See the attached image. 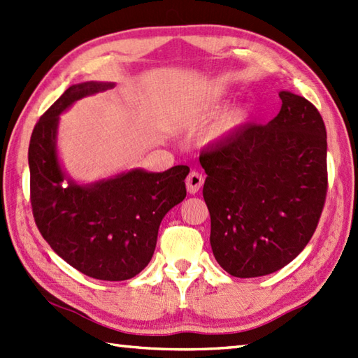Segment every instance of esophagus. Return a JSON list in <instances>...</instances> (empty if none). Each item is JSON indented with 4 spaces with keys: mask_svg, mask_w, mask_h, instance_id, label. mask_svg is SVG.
I'll return each instance as SVG.
<instances>
[{
    "mask_svg": "<svg viewBox=\"0 0 358 358\" xmlns=\"http://www.w3.org/2000/svg\"><path fill=\"white\" fill-rule=\"evenodd\" d=\"M203 183H204V178H203V175L201 173H199V172H191L187 175V178H186V189H187V192L191 194V195H194V194H196L201 189V186H203Z\"/></svg>",
    "mask_w": 358,
    "mask_h": 358,
    "instance_id": "obj_1",
    "label": "esophagus"
}]
</instances>
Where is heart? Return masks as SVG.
<instances>
[{"mask_svg":"<svg viewBox=\"0 0 358 358\" xmlns=\"http://www.w3.org/2000/svg\"><path fill=\"white\" fill-rule=\"evenodd\" d=\"M215 108H217V104L214 101H209V103H206V106H204V112H210ZM250 115H252V110H250L248 104L234 106V108H231L229 110H226L222 115V118L217 121L215 126L212 127L209 138L212 141L229 138L231 135L237 134L240 129H243L249 123Z\"/></svg>","mask_w":358,"mask_h":358,"instance_id":"heart-1","label":"heart"}]
</instances>
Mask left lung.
Listing matches in <instances>:
<instances>
[{"instance_id":"8db88e82","label":"left lung","mask_w":358,"mask_h":358,"mask_svg":"<svg viewBox=\"0 0 358 358\" xmlns=\"http://www.w3.org/2000/svg\"><path fill=\"white\" fill-rule=\"evenodd\" d=\"M278 95L281 109L268 124H248L200 155L212 252L238 278L291 263L314 235L326 199L323 118L306 98Z\"/></svg>"}]
</instances>
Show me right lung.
<instances>
[{
  "instance_id": "1",
  "label": "right lung",
  "mask_w": 358,
  "mask_h": 358,
  "mask_svg": "<svg viewBox=\"0 0 358 358\" xmlns=\"http://www.w3.org/2000/svg\"><path fill=\"white\" fill-rule=\"evenodd\" d=\"M115 83L72 85L38 121L29 144L35 223L57 255L87 277L123 281L149 264L164 215L185 200L187 166L164 172L141 167L81 183L59 159V115Z\"/></svg>"
}]
</instances>
